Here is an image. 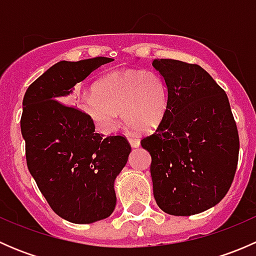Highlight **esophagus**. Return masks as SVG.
<instances>
[{
  "mask_svg": "<svg viewBox=\"0 0 256 256\" xmlns=\"http://www.w3.org/2000/svg\"><path fill=\"white\" fill-rule=\"evenodd\" d=\"M128 142H130L131 147H134V148L140 146V140L138 138H128Z\"/></svg>",
  "mask_w": 256,
  "mask_h": 256,
  "instance_id": "1",
  "label": "esophagus"
}]
</instances>
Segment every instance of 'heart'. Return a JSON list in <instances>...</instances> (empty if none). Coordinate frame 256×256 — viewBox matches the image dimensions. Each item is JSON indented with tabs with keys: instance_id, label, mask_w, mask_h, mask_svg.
<instances>
[{
	"instance_id": "b5f03b06",
	"label": "heart",
	"mask_w": 256,
	"mask_h": 256,
	"mask_svg": "<svg viewBox=\"0 0 256 256\" xmlns=\"http://www.w3.org/2000/svg\"><path fill=\"white\" fill-rule=\"evenodd\" d=\"M79 108L104 134L116 130L120 112L136 130L151 131L168 112V89L156 72H112L98 80L92 92L82 95Z\"/></svg>"
}]
</instances>
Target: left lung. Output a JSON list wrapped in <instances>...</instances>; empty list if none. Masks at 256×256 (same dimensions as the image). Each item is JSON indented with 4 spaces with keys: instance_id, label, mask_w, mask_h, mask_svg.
Segmentation results:
<instances>
[{
    "instance_id": "left-lung-1",
    "label": "left lung",
    "mask_w": 256,
    "mask_h": 256,
    "mask_svg": "<svg viewBox=\"0 0 256 256\" xmlns=\"http://www.w3.org/2000/svg\"><path fill=\"white\" fill-rule=\"evenodd\" d=\"M168 89V112L141 140L151 154L157 206L171 216H193L218 204L236 171L239 136L226 92L197 64L152 63Z\"/></svg>"
}]
</instances>
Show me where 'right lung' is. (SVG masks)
<instances>
[{
	"mask_svg": "<svg viewBox=\"0 0 256 256\" xmlns=\"http://www.w3.org/2000/svg\"><path fill=\"white\" fill-rule=\"evenodd\" d=\"M114 59L62 60L28 86L20 132L30 174L52 209L66 220L90 224L112 216L116 177L131 147L122 136L102 138L85 114L63 102L76 85Z\"/></svg>",
	"mask_w": 256,
	"mask_h": 256,
	"instance_id": "1",
	"label": "right lung"
}]
</instances>
